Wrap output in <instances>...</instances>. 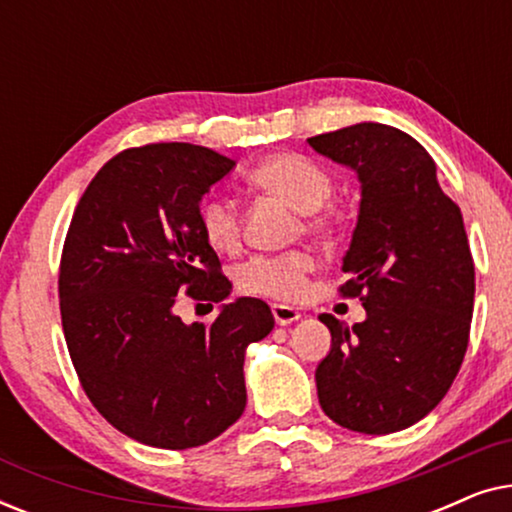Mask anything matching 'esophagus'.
Masks as SVG:
<instances>
[{"mask_svg": "<svg viewBox=\"0 0 512 512\" xmlns=\"http://www.w3.org/2000/svg\"><path fill=\"white\" fill-rule=\"evenodd\" d=\"M272 317H275L279 326H289V324H293V321L300 319V314H298V310H293V307H289V305L275 303L272 305Z\"/></svg>", "mask_w": 512, "mask_h": 512, "instance_id": "obj_1", "label": "esophagus"}]
</instances>
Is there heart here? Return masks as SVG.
<instances>
[{
    "mask_svg": "<svg viewBox=\"0 0 512 512\" xmlns=\"http://www.w3.org/2000/svg\"><path fill=\"white\" fill-rule=\"evenodd\" d=\"M247 181L258 191L277 195L300 214H310L307 228L328 230L331 221L317 212L326 207L333 195V179L324 167L300 153H277L258 163L247 174ZM200 233L219 254H233L240 249L242 223L237 202L226 195H207L198 209ZM317 268L312 251L298 249L286 254H261L247 261L237 272V286L249 296H263L293 303L303 298L307 277Z\"/></svg>",
    "mask_w": 512,
    "mask_h": 512,
    "instance_id": "1",
    "label": "heart"
}]
</instances>
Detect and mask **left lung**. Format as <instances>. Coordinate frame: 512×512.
Segmentation results:
<instances>
[{
  "mask_svg": "<svg viewBox=\"0 0 512 512\" xmlns=\"http://www.w3.org/2000/svg\"><path fill=\"white\" fill-rule=\"evenodd\" d=\"M361 181L359 221L342 272V298L366 321L321 314L331 352L317 366L319 405L349 431L384 436L443 401L468 347L475 268L461 209L436 179V163L408 132L382 123L307 139Z\"/></svg>",
  "mask_w": 512,
  "mask_h": 512,
  "instance_id": "8db88e82",
  "label": "left lung"
}]
</instances>
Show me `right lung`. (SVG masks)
<instances>
[{"label": "right lung", "mask_w": 512, "mask_h": 512, "mask_svg": "<svg viewBox=\"0 0 512 512\" xmlns=\"http://www.w3.org/2000/svg\"><path fill=\"white\" fill-rule=\"evenodd\" d=\"M235 167L195 144H146L109 160L69 223L60 314L81 387L137 443L188 450L247 405L244 352L272 331L270 307L237 298L212 324H184L181 293L221 303L233 284L200 233V200Z\"/></svg>", "instance_id": "add662e5"}]
</instances>
